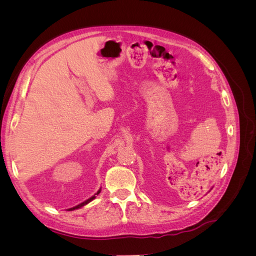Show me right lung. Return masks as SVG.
Here are the masks:
<instances>
[{
  "label": "right lung",
  "mask_w": 256,
  "mask_h": 256,
  "mask_svg": "<svg viewBox=\"0 0 256 256\" xmlns=\"http://www.w3.org/2000/svg\"><path fill=\"white\" fill-rule=\"evenodd\" d=\"M98 193H100V190L97 192V194H98ZM96 196H92V198H90L88 200H85V202H83V203H81V204H79V205H76V206H74V207H72V208H69L68 209V210H74V209H78V208H80V207H82V206H84V205H86L88 203H90V202H92V200H94Z\"/></svg>",
  "instance_id": "obj_1"
}]
</instances>
